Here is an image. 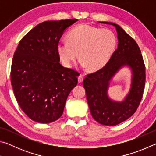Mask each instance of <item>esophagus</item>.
Listing matches in <instances>:
<instances>
[{
	"mask_svg": "<svg viewBox=\"0 0 156 156\" xmlns=\"http://www.w3.org/2000/svg\"><path fill=\"white\" fill-rule=\"evenodd\" d=\"M78 83H82V82L83 81V80H84V76L83 75H80L78 76Z\"/></svg>",
	"mask_w": 156,
	"mask_h": 156,
	"instance_id": "34e87169",
	"label": "esophagus"
}]
</instances>
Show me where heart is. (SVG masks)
Returning a JSON list of instances; mask_svg holds the SVG:
<instances>
[{
    "label": "heart",
    "instance_id": "b5f03b06",
    "mask_svg": "<svg viewBox=\"0 0 156 156\" xmlns=\"http://www.w3.org/2000/svg\"><path fill=\"white\" fill-rule=\"evenodd\" d=\"M67 41L60 42L57 51L63 63L72 67L80 58V64L96 72L105 67L114 53L117 38L109 29H100L88 24H81L73 28L67 36Z\"/></svg>",
    "mask_w": 156,
    "mask_h": 156
}]
</instances>
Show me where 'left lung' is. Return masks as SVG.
<instances>
[{
  "label": "left lung",
  "mask_w": 156,
  "mask_h": 156,
  "mask_svg": "<svg viewBox=\"0 0 156 156\" xmlns=\"http://www.w3.org/2000/svg\"><path fill=\"white\" fill-rule=\"evenodd\" d=\"M114 26L118 34V48L103 68L87 75L83 80L87 100L92 117L100 124L115 126L136 112L141 101L145 84V66L138 44L115 23L99 22ZM132 71L131 87L122 101L110 99L108 89L113 76L122 67Z\"/></svg>",
  "instance_id": "left-lung-1"
}]
</instances>
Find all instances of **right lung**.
Segmentation results:
<instances>
[{"label":"right lung","mask_w":156,"mask_h":156,"mask_svg":"<svg viewBox=\"0 0 156 156\" xmlns=\"http://www.w3.org/2000/svg\"><path fill=\"white\" fill-rule=\"evenodd\" d=\"M77 19L44 21L21 39L14 54L11 83L19 106L29 118L49 123L62 115L79 73L60 65L57 45Z\"/></svg>","instance_id":"right-lung-1"}]
</instances>
